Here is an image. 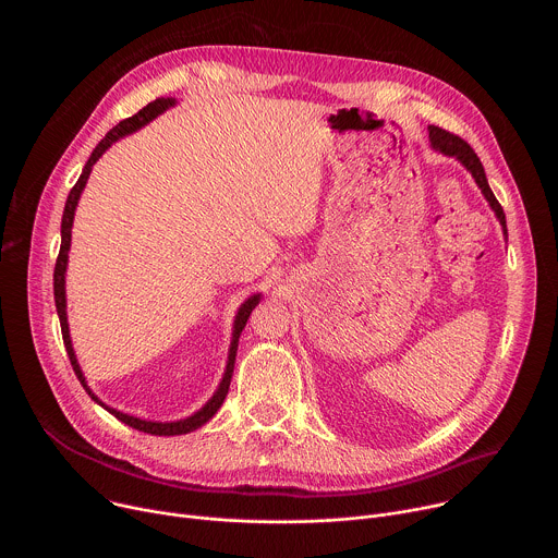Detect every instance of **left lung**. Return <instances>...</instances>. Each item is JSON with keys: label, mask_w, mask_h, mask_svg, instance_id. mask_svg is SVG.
Returning <instances> with one entry per match:
<instances>
[{"label": "left lung", "mask_w": 558, "mask_h": 558, "mask_svg": "<svg viewBox=\"0 0 558 558\" xmlns=\"http://www.w3.org/2000/svg\"><path fill=\"white\" fill-rule=\"evenodd\" d=\"M428 130H430V143H433L435 149H439V151H444V154H448V156H457L459 161L470 170V174L474 177L476 185L482 187L484 196L488 198L490 207L495 209V214H497V218L501 220L504 231H506V214H504V207H501V203L497 201V196L493 194V190H490V185H488V179H486V172H484V166H482V161H480V156L474 154V149H472L461 136H457V134H452V132H446V130H441V128H437V125H430Z\"/></svg>", "instance_id": "left-lung-1"}]
</instances>
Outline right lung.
Segmentation results:
<instances>
[{"label":"right lung","instance_id":"1","mask_svg":"<svg viewBox=\"0 0 558 558\" xmlns=\"http://www.w3.org/2000/svg\"><path fill=\"white\" fill-rule=\"evenodd\" d=\"M170 106H174V99H170V97H168V99H156V101L147 104L143 110H138L136 114H132L130 119H123L119 125H114V128L99 141V145L93 149V154H90V158H88V163H86L82 177H78V181L74 183V187H72L70 194H68V201H65V209H63V218H61V247H59V256H57V263H54V304H57L59 323H61V336H63V344H65V351H68L72 371H74V375L78 377V381L84 384V388L88 390V395L93 397L95 402H99V400L93 395V390L86 386L84 373H82V368H78V364H76V357H74V351H72V344H70L68 320H65V289H63V282H65V280H63V278H65V263H68V250H70V229H72V218H74L76 201H78V196H82V192H84V187H86V181H88V177H90V172H93V166L99 161V156H101L117 138H121V136H125V134L138 130L141 125H145V123L151 121L154 117L166 112ZM258 300H260V295H252V298L241 306V311H238L235 325H233V342H231V349H229V362H227L225 377H222V381H220L218 390L214 392L211 400H209L198 413H194L192 417L181 420V422H170V424H158V422H145V420H138V417H130V415H125V413H119V411H114V409L104 407L101 402H99V404H101L106 411H110L117 420H121L123 424H128V426L141 430V433H149V435H185V433H192V430L201 428L205 422H209V420L214 417V413H216V411L222 407V402H225V397H227V392H229V384H231L235 351H238V336H241V331L245 329V325H247V320H250V313L254 311V306L258 304Z\"/></svg>","mask_w":558,"mask_h":558}]
</instances>
